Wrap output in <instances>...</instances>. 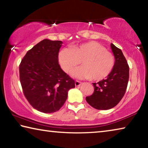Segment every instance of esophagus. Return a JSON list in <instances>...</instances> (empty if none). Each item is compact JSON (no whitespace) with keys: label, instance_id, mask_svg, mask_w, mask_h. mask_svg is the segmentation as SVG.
<instances>
[{"label":"esophagus","instance_id":"1","mask_svg":"<svg viewBox=\"0 0 148 148\" xmlns=\"http://www.w3.org/2000/svg\"><path fill=\"white\" fill-rule=\"evenodd\" d=\"M82 84V83L81 82L77 81V80H76V81H75V86H79Z\"/></svg>","mask_w":148,"mask_h":148}]
</instances>
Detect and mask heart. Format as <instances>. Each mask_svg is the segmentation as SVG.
<instances>
[{
  "label": "heart",
  "mask_w": 148,
  "mask_h": 148,
  "mask_svg": "<svg viewBox=\"0 0 148 148\" xmlns=\"http://www.w3.org/2000/svg\"><path fill=\"white\" fill-rule=\"evenodd\" d=\"M62 69L70 73L81 61L83 66L75 70L73 75L78 78H91L94 81L104 79L111 74L115 66V57L98 42L91 41L71 49H62L59 53Z\"/></svg>",
  "instance_id": "heart-1"
}]
</instances>
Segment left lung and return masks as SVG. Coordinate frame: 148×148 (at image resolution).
Instances as JSON below:
<instances>
[{
    "label": "left lung",
    "mask_w": 148,
    "mask_h": 148,
    "mask_svg": "<svg viewBox=\"0 0 148 148\" xmlns=\"http://www.w3.org/2000/svg\"><path fill=\"white\" fill-rule=\"evenodd\" d=\"M115 56V66L106 79L92 83L94 92L86 97L88 104L97 110L111 109L123 97L128 85L129 66L121 50L111 44Z\"/></svg>",
    "instance_id": "left-lung-1"
}]
</instances>
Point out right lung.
Masks as SVG:
<instances>
[{"label":"right lung","mask_w":148,"mask_h":148,"mask_svg":"<svg viewBox=\"0 0 148 148\" xmlns=\"http://www.w3.org/2000/svg\"><path fill=\"white\" fill-rule=\"evenodd\" d=\"M62 42L44 39L29 50L19 64V79L29 104L43 113L63 106L74 80L61 69L59 51Z\"/></svg>","instance_id":"right-lung-1"}]
</instances>
